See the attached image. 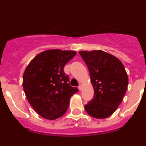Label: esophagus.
I'll return each instance as SVG.
<instances>
[{"label": "esophagus", "instance_id": "34e87169", "mask_svg": "<svg viewBox=\"0 0 146 146\" xmlns=\"http://www.w3.org/2000/svg\"><path fill=\"white\" fill-rule=\"evenodd\" d=\"M78 89H79V91H82V85H79V86H78Z\"/></svg>", "mask_w": 146, "mask_h": 146}]
</instances>
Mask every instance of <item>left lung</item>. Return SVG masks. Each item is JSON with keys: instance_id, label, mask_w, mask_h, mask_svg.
<instances>
[{"instance_id": "1", "label": "left lung", "mask_w": 146, "mask_h": 146, "mask_svg": "<svg viewBox=\"0 0 146 146\" xmlns=\"http://www.w3.org/2000/svg\"><path fill=\"white\" fill-rule=\"evenodd\" d=\"M87 65L94 98L84 106L89 116L105 119L113 114L121 103L128 88V75L121 62L112 54L102 51H80Z\"/></svg>"}]
</instances>
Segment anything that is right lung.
Masks as SVG:
<instances>
[{
    "mask_svg": "<svg viewBox=\"0 0 146 146\" xmlns=\"http://www.w3.org/2000/svg\"><path fill=\"white\" fill-rule=\"evenodd\" d=\"M76 52L49 50L34 57L23 74V86L27 101L42 118L54 120L65 113L70 99L78 92L70 85L64 67Z\"/></svg>",
    "mask_w": 146,
    "mask_h": 146,
    "instance_id": "right-lung-1",
    "label": "right lung"
}]
</instances>
